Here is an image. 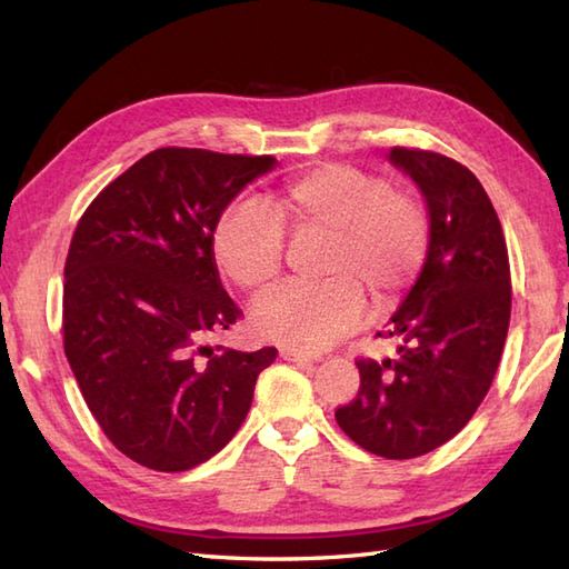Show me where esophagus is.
Here are the masks:
<instances>
[{"label": "esophagus", "mask_w": 569, "mask_h": 569, "mask_svg": "<svg viewBox=\"0 0 569 569\" xmlns=\"http://www.w3.org/2000/svg\"><path fill=\"white\" fill-rule=\"evenodd\" d=\"M281 359H286V361H293V365H300V367H310V365H316V359H312L310 355L293 352V349H281Z\"/></svg>", "instance_id": "obj_1"}]
</instances>
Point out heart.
Returning <instances> with one entry per match:
<instances>
[{
  "instance_id": "1",
  "label": "heart",
  "mask_w": 569,
  "mask_h": 569,
  "mask_svg": "<svg viewBox=\"0 0 569 569\" xmlns=\"http://www.w3.org/2000/svg\"><path fill=\"white\" fill-rule=\"evenodd\" d=\"M283 229L325 237L320 283L283 286L251 308V330L293 352H320L361 318V296L391 310L413 283L428 253L430 224L420 202L393 192L381 176L325 163L293 176L273 192L271 212L239 202L212 229L217 269L247 293L281 271Z\"/></svg>"
}]
</instances>
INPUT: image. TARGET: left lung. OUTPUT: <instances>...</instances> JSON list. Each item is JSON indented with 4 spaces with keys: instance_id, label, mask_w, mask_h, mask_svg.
<instances>
[{
    "instance_id": "8db88e82",
    "label": "left lung",
    "mask_w": 569,
    "mask_h": 569,
    "mask_svg": "<svg viewBox=\"0 0 569 569\" xmlns=\"http://www.w3.org/2000/svg\"><path fill=\"white\" fill-rule=\"evenodd\" d=\"M389 161L426 198L428 253L386 325L398 357L359 359V393L335 418L367 452L410 459L452 440L485 401L509 332L511 271L497 210L469 168L401 147Z\"/></svg>"
}]
</instances>
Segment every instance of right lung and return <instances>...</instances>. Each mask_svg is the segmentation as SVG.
<instances>
[{"instance_id":"right-lung-1","label":"right lung","mask_w":569,"mask_h":569,"mask_svg":"<svg viewBox=\"0 0 569 569\" xmlns=\"http://www.w3.org/2000/svg\"><path fill=\"white\" fill-rule=\"evenodd\" d=\"M273 156L156 149L112 180L76 227L63 345L90 413L119 452L156 471L208 462L244 422L259 352L204 345L241 316L212 259V229Z\"/></svg>"}]
</instances>
